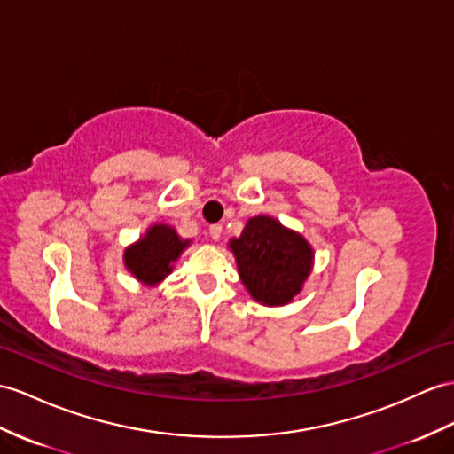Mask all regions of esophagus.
<instances>
[{"instance_id": "1", "label": "esophagus", "mask_w": 454, "mask_h": 454, "mask_svg": "<svg viewBox=\"0 0 454 454\" xmlns=\"http://www.w3.org/2000/svg\"><path fill=\"white\" fill-rule=\"evenodd\" d=\"M221 235H223V227H221L219 223L209 225V237H212L214 240H219Z\"/></svg>"}]
</instances>
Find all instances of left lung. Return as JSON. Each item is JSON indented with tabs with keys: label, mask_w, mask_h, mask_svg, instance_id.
<instances>
[{
	"label": "left lung",
	"mask_w": 454,
	"mask_h": 454,
	"mask_svg": "<svg viewBox=\"0 0 454 454\" xmlns=\"http://www.w3.org/2000/svg\"><path fill=\"white\" fill-rule=\"evenodd\" d=\"M240 279L265 306H281L301 291L312 268L308 242L268 215L252 217L239 239L231 240Z\"/></svg>",
	"instance_id": "1"
}]
</instances>
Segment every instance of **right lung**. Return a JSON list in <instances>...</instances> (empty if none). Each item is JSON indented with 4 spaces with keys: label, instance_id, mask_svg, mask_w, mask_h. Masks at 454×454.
<instances>
[{
    "label": "right lung",
    "instance_id": "add662e5",
    "mask_svg": "<svg viewBox=\"0 0 454 454\" xmlns=\"http://www.w3.org/2000/svg\"><path fill=\"white\" fill-rule=\"evenodd\" d=\"M186 247L189 240H181L171 227L153 225L138 245L125 252V263L140 281L158 283L171 271V262L179 258Z\"/></svg>",
    "mask_w": 454,
    "mask_h": 454
}]
</instances>
